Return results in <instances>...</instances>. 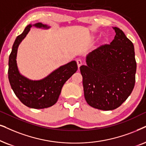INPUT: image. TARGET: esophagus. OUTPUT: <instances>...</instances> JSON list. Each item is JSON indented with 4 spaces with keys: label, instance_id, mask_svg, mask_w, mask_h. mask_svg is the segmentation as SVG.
Here are the masks:
<instances>
[{
    "label": "esophagus",
    "instance_id": "obj_1",
    "mask_svg": "<svg viewBox=\"0 0 146 146\" xmlns=\"http://www.w3.org/2000/svg\"><path fill=\"white\" fill-rule=\"evenodd\" d=\"M77 65H78V68L79 69V67H80L81 65H82V61H81V60L80 59H77Z\"/></svg>",
    "mask_w": 146,
    "mask_h": 146
}]
</instances>
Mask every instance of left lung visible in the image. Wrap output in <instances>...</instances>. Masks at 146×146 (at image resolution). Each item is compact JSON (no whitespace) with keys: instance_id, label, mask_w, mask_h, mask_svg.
Here are the masks:
<instances>
[{"instance_id":"obj_1","label":"left lung","mask_w":146,"mask_h":146,"mask_svg":"<svg viewBox=\"0 0 146 146\" xmlns=\"http://www.w3.org/2000/svg\"><path fill=\"white\" fill-rule=\"evenodd\" d=\"M113 29L114 39L89 53L87 65L80 67L85 100L104 111L119 108L130 96L135 81L133 44L121 29Z\"/></svg>"}]
</instances>
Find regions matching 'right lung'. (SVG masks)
Segmentation results:
<instances>
[{
    "label": "right lung",
    "instance_id": "1",
    "mask_svg": "<svg viewBox=\"0 0 146 146\" xmlns=\"http://www.w3.org/2000/svg\"><path fill=\"white\" fill-rule=\"evenodd\" d=\"M32 27L42 29L50 28L41 23L29 24L16 38L9 55V80L15 94L23 104L30 108H47L56 104L63 85L77 71L78 67L77 62L72 61L54 70L40 80H31L21 74L17 63V51L19 44Z\"/></svg>",
    "mask_w": 146,
    "mask_h": 146
}]
</instances>
